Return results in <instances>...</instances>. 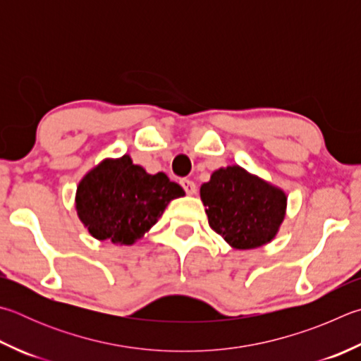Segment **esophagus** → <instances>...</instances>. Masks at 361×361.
I'll return each instance as SVG.
<instances>
[{
	"mask_svg": "<svg viewBox=\"0 0 361 361\" xmlns=\"http://www.w3.org/2000/svg\"><path fill=\"white\" fill-rule=\"evenodd\" d=\"M180 183H181L183 189H185V191H186V194H189V195H194L195 191H197V188H195V183L191 181V180L183 178Z\"/></svg>",
	"mask_w": 361,
	"mask_h": 361,
	"instance_id": "esophagus-1",
	"label": "esophagus"
}]
</instances>
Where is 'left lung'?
<instances>
[{
	"mask_svg": "<svg viewBox=\"0 0 361 361\" xmlns=\"http://www.w3.org/2000/svg\"><path fill=\"white\" fill-rule=\"evenodd\" d=\"M200 199L209 227L237 249H254L271 241L287 205L279 188L238 166L213 172L200 188Z\"/></svg>",
	"mask_w": 361,
	"mask_h": 361,
	"instance_id": "obj_1",
	"label": "left lung"
}]
</instances>
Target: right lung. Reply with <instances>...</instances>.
<instances>
[{
  "label": "right lung",
  "instance_id": "1",
  "mask_svg": "<svg viewBox=\"0 0 361 361\" xmlns=\"http://www.w3.org/2000/svg\"><path fill=\"white\" fill-rule=\"evenodd\" d=\"M183 194V188L166 173L149 175L124 154L102 161L83 176L75 208L94 238L128 246L156 224L170 200Z\"/></svg>",
  "mask_w": 361,
  "mask_h": 361
}]
</instances>
